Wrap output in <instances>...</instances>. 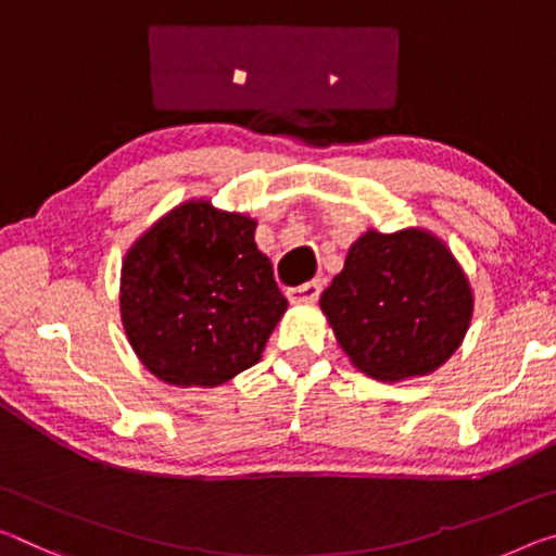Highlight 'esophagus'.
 I'll return each instance as SVG.
<instances>
[{
	"label": "esophagus",
	"instance_id": "34e87169",
	"mask_svg": "<svg viewBox=\"0 0 556 556\" xmlns=\"http://www.w3.org/2000/svg\"><path fill=\"white\" fill-rule=\"evenodd\" d=\"M321 294V281H306V285H299L287 289V296L292 304H306V302H316Z\"/></svg>",
	"mask_w": 556,
	"mask_h": 556
}]
</instances>
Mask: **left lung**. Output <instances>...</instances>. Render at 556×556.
<instances>
[{"instance_id":"left-lung-1","label":"left lung","mask_w":556,"mask_h":556,"mask_svg":"<svg viewBox=\"0 0 556 556\" xmlns=\"http://www.w3.org/2000/svg\"><path fill=\"white\" fill-rule=\"evenodd\" d=\"M339 346L376 381L428 376L460 346L472 319L470 281L428 230H368L319 299Z\"/></svg>"}]
</instances>
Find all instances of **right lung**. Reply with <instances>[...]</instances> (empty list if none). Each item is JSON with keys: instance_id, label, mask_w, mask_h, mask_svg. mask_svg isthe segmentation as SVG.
<instances>
[{"instance_id": "right-lung-1", "label": "right lung", "mask_w": 556, "mask_h": 556, "mask_svg": "<svg viewBox=\"0 0 556 556\" xmlns=\"http://www.w3.org/2000/svg\"><path fill=\"white\" fill-rule=\"evenodd\" d=\"M254 230L252 217L188 200L126 252L121 321L155 378L215 389L262 358L287 299Z\"/></svg>"}]
</instances>
